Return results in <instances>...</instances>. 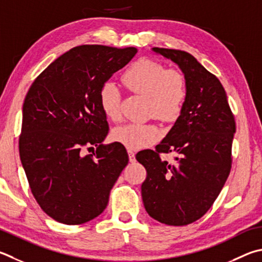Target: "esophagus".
Instances as JSON below:
<instances>
[{
  "mask_svg": "<svg viewBox=\"0 0 262 262\" xmlns=\"http://www.w3.org/2000/svg\"><path fill=\"white\" fill-rule=\"evenodd\" d=\"M128 157H129V161H130V163H135L136 159H135V154H134V151L128 150Z\"/></svg>",
  "mask_w": 262,
  "mask_h": 262,
  "instance_id": "obj_1",
  "label": "esophagus"
}]
</instances>
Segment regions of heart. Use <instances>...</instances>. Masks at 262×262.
I'll use <instances>...</instances> for the list:
<instances>
[{
	"instance_id": "heart-1",
	"label": "heart",
	"mask_w": 262,
	"mask_h": 262,
	"mask_svg": "<svg viewBox=\"0 0 262 262\" xmlns=\"http://www.w3.org/2000/svg\"><path fill=\"white\" fill-rule=\"evenodd\" d=\"M129 92L145 97L147 117L164 122H173L180 117L187 101V81L182 72L166 69L159 61H135L121 78ZM120 92L113 82H106L99 93V104L108 119L121 118ZM160 128L154 122H130L118 126L111 133L112 140L129 150H139L155 144L160 139Z\"/></svg>"
}]
</instances>
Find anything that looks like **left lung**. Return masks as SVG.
<instances>
[{
  "mask_svg": "<svg viewBox=\"0 0 262 262\" xmlns=\"http://www.w3.org/2000/svg\"><path fill=\"white\" fill-rule=\"evenodd\" d=\"M177 64L187 81V101L172 129L136 159L146 169L142 198L147 214L169 226L201 219L213 205L231 169L235 118L226 90L189 52L152 48ZM160 153L176 155L172 163Z\"/></svg>",
  "mask_w": 262,
  "mask_h": 262,
  "instance_id": "1",
  "label": "left lung"
}]
</instances>
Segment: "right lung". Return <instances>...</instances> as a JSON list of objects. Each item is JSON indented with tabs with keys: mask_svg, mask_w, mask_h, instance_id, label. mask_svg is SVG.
Returning <instances> with one entry per match:
<instances>
[{
	"mask_svg": "<svg viewBox=\"0 0 262 262\" xmlns=\"http://www.w3.org/2000/svg\"><path fill=\"white\" fill-rule=\"evenodd\" d=\"M136 52L134 47H75L52 61L28 90L19 155L33 196L56 221L82 225L98 216L128 164L122 144L102 143L108 123L99 93ZM95 146L96 151L85 154Z\"/></svg>",
	"mask_w": 262,
	"mask_h": 262,
	"instance_id": "obj_1",
	"label": "right lung"
}]
</instances>
